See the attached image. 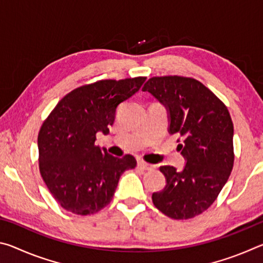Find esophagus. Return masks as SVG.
<instances>
[{
    "instance_id": "esophagus-1",
    "label": "esophagus",
    "mask_w": 263,
    "mask_h": 263,
    "mask_svg": "<svg viewBox=\"0 0 263 263\" xmlns=\"http://www.w3.org/2000/svg\"><path fill=\"white\" fill-rule=\"evenodd\" d=\"M137 166H138V168L142 169V171H152V169L154 168V166H152V164L142 161V160H139V161H138Z\"/></svg>"
}]
</instances>
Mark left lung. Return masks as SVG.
<instances>
[{"instance_id": "8db88e82", "label": "left lung", "mask_w": 263, "mask_h": 263, "mask_svg": "<svg viewBox=\"0 0 263 263\" xmlns=\"http://www.w3.org/2000/svg\"><path fill=\"white\" fill-rule=\"evenodd\" d=\"M142 91L151 92L167 108L168 131L182 137L183 142L177 147L186 161L181 172L172 166L160 167L167 183L153 193V204L173 219L201 215L216 201L233 168V123L229 110L193 78L154 77Z\"/></svg>"}]
</instances>
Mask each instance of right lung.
Segmentation results:
<instances>
[{
    "label": "right lung",
    "mask_w": 263,
    "mask_h": 263,
    "mask_svg": "<svg viewBox=\"0 0 263 263\" xmlns=\"http://www.w3.org/2000/svg\"><path fill=\"white\" fill-rule=\"evenodd\" d=\"M146 78L101 80L74 89L59 101L38 135L39 171L55 201L69 212H99L114 197L119 177L137 166L130 154L116 158L95 145L96 133H109L122 102Z\"/></svg>",
    "instance_id": "add662e5"
}]
</instances>
